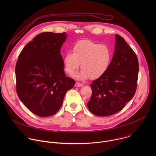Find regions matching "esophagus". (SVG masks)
I'll return each instance as SVG.
<instances>
[{
    "instance_id": "obj_1",
    "label": "esophagus",
    "mask_w": 156,
    "mask_h": 156,
    "mask_svg": "<svg viewBox=\"0 0 156 156\" xmlns=\"http://www.w3.org/2000/svg\"><path fill=\"white\" fill-rule=\"evenodd\" d=\"M75 86L76 87H81V86H83V84L80 83H76L75 84Z\"/></svg>"
}]
</instances>
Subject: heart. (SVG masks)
<instances>
[{"instance_id": "heart-1", "label": "heart", "mask_w": 156, "mask_h": 156, "mask_svg": "<svg viewBox=\"0 0 156 156\" xmlns=\"http://www.w3.org/2000/svg\"><path fill=\"white\" fill-rule=\"evenodd\" d=\"M112 52L105 44L91 40L78 41L73 48V54L66 53L63 58L65 70L70 76L76 75L80 63L82 71L77 76L80 80L98 79L108 70L112 60Z\"/></svg>"}]
</instances>
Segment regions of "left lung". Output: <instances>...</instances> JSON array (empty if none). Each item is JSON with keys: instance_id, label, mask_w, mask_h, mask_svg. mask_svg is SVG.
Listing matches in <instances>:
<instances>
[{"instance_id": "8db88e82", "label": "left lung", "mask_w": 156, "mask_h": 156, "mask_svg": "<svg viewBox=\"0 0 156 156\" xmlns=\"http://www.w3.org/2000/svg\"><path fill=\"white\" fill-rule=\"evenodd\" d=\"M115 36V52L108 70L90 84L92 96L87 105L97 116L111 115L123 109L136 90L137 56L122 36Z\"/></svg>"}]
</instances>
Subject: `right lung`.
I'll return each mask as SVG.
<instances>
[{"label": "right lung", "mask_w": 156, "mask_h": 156, "mask_svg": "<svg viewBox=\"0 0 156 156\" xmlns=\"http://www.w3.org/2000/svg\"><path fill=\"white\" fill-rule=\"evenodd\" d=\"M66 33L44 32L37 35L21 51L15 66L16 93L34 114L53 115L64 96L75 84L66 76L60 49Z\"/></svg>", "instance_id": "add662e5"}]
</instances>
